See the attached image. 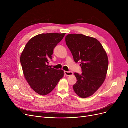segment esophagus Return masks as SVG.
Here are the masks:
<instances>
[{
	"mask_svg": "<svg viewBox=\"0 0 128 128\" xmlns=\"http://www.w3.org/2000/svg\"><path fill=\"white\" fill-rule=\"evenodd\" d=\"M64 74L66 75V76H72L73 74V72H67V71H65L64 72Z\"/></svg>",
	"mask_w": 128,
	"mask_h": 128,
	"instance_id": "34e87169",
	"label": "esophagus"
}]
</instances>
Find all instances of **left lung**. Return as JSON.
Returning <instances> with one entry per match:
<instances>
[{
  "mask_svg": "<svg viewBox=\"0 0 128 128\" xmlns=\"http://www.w3.org/2000/svg\"><path fill=\"white\" fill-rule=\"evenodd\" d=\"M66 42L74 61L78 63L82 73L75 72L77 82L73 88L81 98L94 94L106 78L108 67L107 54L96 38L82 34H69Z\"/></svg>",
  "mask_w": 128,
  "mask_h": 128,
  "instance_id": "1",
  "label": "left lung"
}]
</instances>
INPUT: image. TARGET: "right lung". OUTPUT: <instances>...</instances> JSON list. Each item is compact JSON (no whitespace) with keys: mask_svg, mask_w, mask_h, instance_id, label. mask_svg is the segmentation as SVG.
Wrapping results in <instances>:
<instances>
[{"mask_svg":"<svg viewBox=\"0 0 128 128\" xmlns=\"http://www.w3.org/2000/svg\"><path fill=\"white\" fill-rule=\"evenodd\" d=\"M66 34H42L32 38L22 53L20 62L27 82L37 94L42 96L52 92L64 75L62 70L48 65L53 50Z\"/></svg>","mask_w":128,"mask_h":128,"instance_id":"1","label":"right lung"}]
</instances>
